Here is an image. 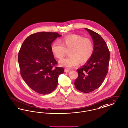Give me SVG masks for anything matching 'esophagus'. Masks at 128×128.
Wrapping results in <instances>:
<instances>
[{
	"instance_id": "1",
	"label": "esophagus",
	"mask_w": 128,
	"mask_h": 128,
	"mask_svg": "<svg viewBox=\"0 0 128 128\" xmlns=\"http://www.w3.org/2000/svg\"><path fill=\"white\" fill-rule=\"evenodd\" d=\"M69 71H70V70L66 69H64V72H69Z\"/></svg>"
}]
</instances>
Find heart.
<instances>
[{
  "instance_id": "b5f03b06",
  "label": "heart",
  "mask_w": 128,
  "mask_h": 128,
  "mask_svg": "<svg viewBox=\"0 0 128 128\" xmlns=\"http://www.w3.org/2000/svg\"><path fill=\"white\" fill-rule=\"evenodd\" d=\"M61 43L56 42L52 45L54 55L62 59L69 50V56L60 62V64L67 68L78 66L79 63L86 62L93 55L94 48L91 40L78 34H71L62 39Z\"/></svg>"
}]
</instances>
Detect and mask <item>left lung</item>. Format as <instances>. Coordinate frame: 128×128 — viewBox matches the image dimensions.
Here are the masks:
<instances>
[{"label":"left lung","instance_id":"obj_1","mask_svg":"<svg viewBox=\"0 0 128 128\" xmlns=\"http://www.w3.org/2000/svg\"><path fill=\"white\" fill-rule=\"evenodd\" d=\"M91 36L94 45L93 55L86 63L78 69V77L74 86L81 92L89 93L98 89L103 82L108 72L110 50L99 34L85 28Z\"/></svg>","mask_w":128,"mask_h":128}]
</instances>
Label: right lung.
<instances>
[{
  "label": "right lung",
  "mask_w": 128,
  "mask_h": 128,
  "mask_svg": "<svg viewBox=\"0 0 128 128\" xmlns=\"http://www.w3.org/2000/svg\"><path fill=\"white\" fill-rule=\"evenodd\" d=\"M61 35L57 32L32 34L23 42L18 54L20 73L28 86L40 94H50L57 87L64 69L57 67L52 43Z\"/></svg>",
  "instance_id": "add662e5"
}]
</instances>
